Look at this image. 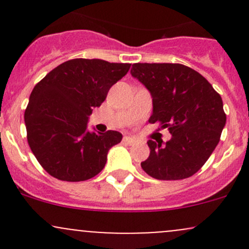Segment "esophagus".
I'll list each match as a JSON object with an SVG mask.
<instances>
[{
	"instance_id": "34e87169",
	"label": "esophagus",
	"mask_w": 249,
	"mask_h": 249,
	"mask_svg": "<svg viewBox=\"0 0 249 249\" xmlns=\"http://www.w3.org/2000/svg\"><path fill=\"white\" fill-rule=\"evenodd\" d=\"M123 141H124L125 143H126V144H135V143H136V140L134 139V137H131V136H124V139H123Z\"/></svg>"
}]
</instances>
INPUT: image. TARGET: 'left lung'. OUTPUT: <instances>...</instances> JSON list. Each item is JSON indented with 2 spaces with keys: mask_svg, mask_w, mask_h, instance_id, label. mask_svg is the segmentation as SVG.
I'll list each match as a JSON object with an SVG mask.
<instances>
[{
  "mask_svg": "<svg viewBox=\"0 0 249 249\" xmlns=\"http://www.w3.org/2000/svg\"><path fill=\"white\" fill-rule=\"evenodd\" d=\"M131 74L150 91L149 123L167 127L171 140L148 141L143 171L160 180L184 179L205 165L220 140L227 114L220 95L199 72L182 64H134Z\"/></svg>",
  "mask_w": 249,
  "mask_h": 249,
  "instance_id": "1",
  "label": "left lung"
}]
</instances>
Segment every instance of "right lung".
<instances>
[{
  "mask_svg": "<svg viewBox=\"0 0 249 249\" xmlns=\"http://www.w3.org/2000/svg\"><path fill=\"white\" fill-rule=\"evenodd\" d=\"M130 66L100 59H72L35 85L24 115L27 142L50 176L82 182L102 171L109 148L123 135L113 130L91 134L87 131L88 118Z\"/></svg>",
  "mask_w": 249,
  "mask_h": 249,
  "instance_id": "1",
  "label": "right lung"
}]
</instances>
